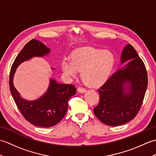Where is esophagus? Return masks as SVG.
Here are the masks:
<instances>
[{"instance_id":"obj_1","label":"esophagus","mask_w":156,"mask_h":156,"mask_svg":"<svg viewBox=\"0 0 156 156\" xmlns=\"http://www.w3.org/2000/svg\"><path fill=\"white\" fill-rule=\"evenodd\" d=\"M78 91L79 92H80V93H83V92H86V89L84 88H82V87H79L78 88Z\"/></svg>"}]
</instances>
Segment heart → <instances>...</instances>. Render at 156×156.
<instances>
[{
    "label": "heart",
    "instance_id": "heart-1",
    "mask_svg": "<svg viewBox=\"0 0 156 156\" xmlns=\"http://www.w3.org/2000/svg\"><path fill=\"white\" fill-rule=\"evenodd\" d=\"M115 64V58L111 51L92 48L76 51L72 61L64 59L62 70L69 77L74 78L78 71L82 72L84 83L90 87L103 84L110 75Z\"/></svg>",
    "mask_w": 156,
    "mask_h": 156
}]
</instances>
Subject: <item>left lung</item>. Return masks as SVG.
Segmentation results:
<instances>
[{
  "mask_svg": "<svg viewBox=\"0 0 156 156\" xmlns=\"http://www.w3.org/2000/svg\"><path fill=\"white\" fill-rule=\"evenodd\" d=\"M127 64L115 72L98 89L99 102L94 112L109 126L124 125L135 117L143 103L147 87V72L142 59L130 44L122 52L121 64ZM127 83V90L124 86Z\"/></svg>",
  "mask_w": 156,
  "mask_h": 156,
  "instance_id": "obj_1",
  "label": "left lung"
}]
</instances>
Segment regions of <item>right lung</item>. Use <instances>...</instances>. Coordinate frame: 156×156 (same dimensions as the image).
Here are the masks:
<instances>
[{
    "mask_svg": "<svg viewBox=\"0 0 156 156\" xmlns=\"http://www.w3.org/2000/svg\"><path fill=\"white\" fill-rule=\"evenodd\" d=\"M49 51L41 42L31 39L16 57L9 75L10 90L17 108L23 117L36 127H50L61 121L67 112L69 99L76 92L74 85L59 84L51 79L48 91L37 100L28 101L20 97L12 82L16 68L24 61L34 56H44Z\"/></svg>",
    "mask_w": 156,
    "mask_h": 156,
    "instance_id": "add662e5",
    "label": "right lung"
}]
</instances>
